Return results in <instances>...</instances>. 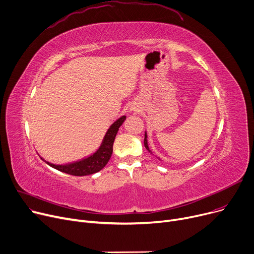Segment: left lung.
I'll use <instances>...</instances> for the list:
<instances>
[{"label": "left lung", "mask_w": 254, "mask_h": 254, "mask_svg": "<svg viewBox=\"0 0 254 254\" xmlns=\"http://www.w3.org/2000/svg\"><path fill=\"white\" fill-rule=\"evenodd\" d=\"M147 139H148V136H147V131H145V138H144V146H145V148H146V149H147V150H148V151H149V152H150L151 154H153V152H152V151H151V149L149 148V145H148V140H147ZM153 155H154V154H153ZM156 157H157V156H156ZM157 158H158V159H161V161H163V159H162V158H159V157H157Z\"/></svg>", "instance_id": "8db88e82"}]
</instances>
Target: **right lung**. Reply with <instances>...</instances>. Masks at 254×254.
<instances>
[{
  "label": "right lung",
  "instance_id": "right-lung-1",
  "mask_svg": "<svg viewBox=\"0 0 254 254\" xmlns=\"http://www.w3.org/2000/svg\"><path fill=\"white\" fill-rule=\"evenodd\" d=\"M126 118L127 116L123 115L117 120H115V122L110 126L108 130L106 131L100 147L96 150V152H93L92 154L85 158H82L81 161L65 165H55L45 161L41 156L40 157H41L42 161H44L48 166L55 168L63 173H65V174H70L73 176H86L95 174V173L101 171L107 165V163L109 162V159L112 155L113 143L117 135V131L124 124Z\"/></svg>",
  "mask_w": 254,
  "mask_h": 254
}]
</instances>
